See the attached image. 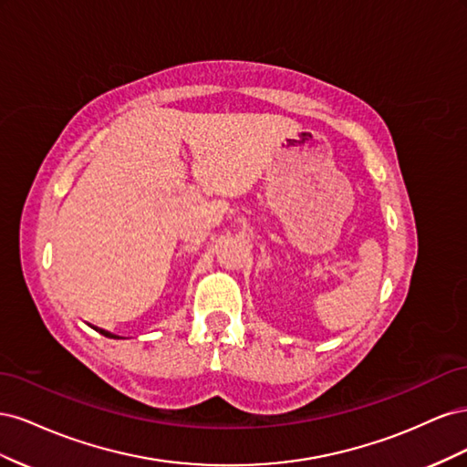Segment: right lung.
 Segmentation results:
<instances>
[{
	"instance_id": "add662e5",
	"label": "right lung",
	"mask_w": 467,
	"mask_h": 467,
	"mask_svg": "<svg viewBox=\"0 0 467 467\" xmlns=\"http://www.w3.org/2000/svg\"><path fill=\"white\" fill-rule=\"evenodd\" d=\"M99 331H101L105 337H109V335H110V333H107V331H103V329H99ZM110 337H112V335H110Z\"/></svg>"
}]
</instances>
